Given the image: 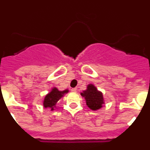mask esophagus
<instances>
[{"label": "esophagus", "instance_id": "obj_1", "mask_svg": "<svg viewBox=\"0 0 150 150\" xmlns=\"http://www.w3.org/2000/svg\"><path fill=\"white\" fill-rule=\"evenodd\" d=\"M71 91H72V92H76V88H71Z\"/></svg>", "mask_w": 150, "mask_h": 150}]
</instances>
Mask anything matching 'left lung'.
<instances>
[{
    "label": "left lung",
    "instance_id": "left-lung-1",
    "mask_svg": "<svg viewBox=\"0 0 150 150\" xmlns=\"http://www.w3.org/2000/svg\"><path fill=\"white\" fill-rule=\"evenodd\" d=\"M81 95L84 97L86 104L92 110L100 109L104 104L103 95L92 84L88 85L87 89L82 92Z\"/></svg>",
    "mask_w": 150,
    "mask_h": 150
}]
</instances>
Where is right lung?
I'll use <instances>...</instances> for the list:
<instances>
[{
    "mask_svg": "<svg viewBox=\"0 0 150 150\" xmlns=\"http://www.w3.org/2000/svg\"><path fill=\"white\" fill-rule=\"evenodd\" d=\"M68 90H64V91H60L57 89L56 88H53L51 92L46 95L43 101V106L46 108H50L51 110H53L54 107L55 106L58 100L63 96L64 94L67 93Z\"/></svg>",
    "mask_w": 150,
    "mask_h": 150,
    "instance_id": "right-lung-1",
    "label": "right lung"
}]
</instances>
